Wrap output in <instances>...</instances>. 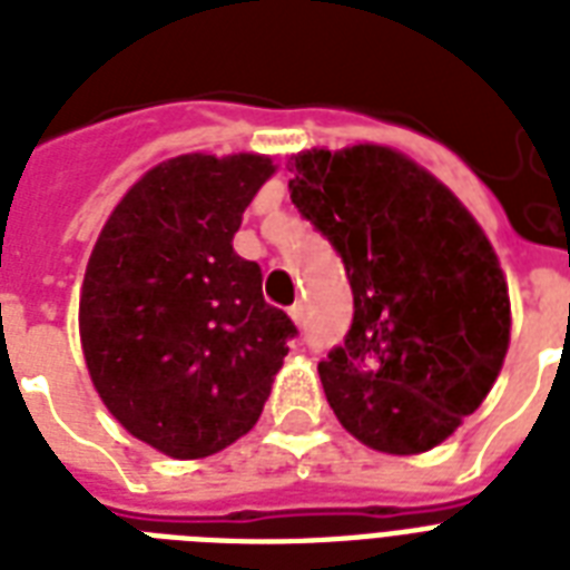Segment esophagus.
I'll list each match as a JSON object with an SVG mask.
<instances>
[{
  "label": "esophagus",
  "instance_id": "1",
  "mask_svg": "<svg viewBox=\"0 0 570 570\" xmlns=\"http://www.w3.org/2000/svg\"><path fill=\"white\" fill-rule=\"evenodd\" d=\"M289 316H293L295 325L302 328V325H304V304H302V302H295L293 307H289Z\"/></svg>",
  "mask_w": 570,
  "mask_h": 570
}]
</instances>
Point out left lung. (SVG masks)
Listing matches in <instances>:
<instances>
[{
    "instance_id": "1",
    "label": "left lung",
    "mask_w": 570,
    "mask_h": 570,
    "mask_svg": "<svg viewBox=\"0 0 570 570\" xmlns=\"http://www.w3.org/2000/svg\"><path fill=\"white\" fill-rule=\"evenodd\" d=\"M298 213L334 245L355 316L320 364L328 405L361 443L416 455L494 387L509 286L491 242L438 177L379 145L307 150L289 168Z\"/></svg>"
}]
</instances>
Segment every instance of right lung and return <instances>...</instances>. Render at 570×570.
Returning <instances> with one entry per match:
<instances>
[{
	"mask_svg": "<svg viewBox=\"0 0 570 570\" xmlns=\"http://www.w3.org/2000/svg\"><path fill=\"white\" fill-rule=\"evenodd\" d=\"M268 156L186 154L124 195L85 268L79 337L102 405L171 459L248 434L284 366L293 320L233 250Z\"/></svg>",
	"mask_w": 570,
	"mask_h": 570,
	"instance_id": "1",
	"label": "right lung"
}]
</instances>
